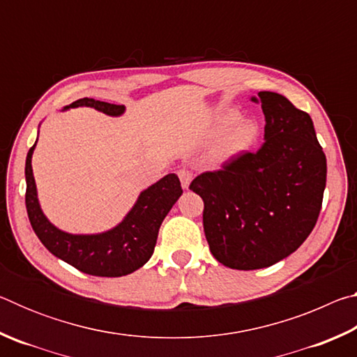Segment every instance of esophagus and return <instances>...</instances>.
<instances>
[{
	"instance_id": "1",
	"label": "esophagus",
	"mask_w": 357,
	"mask_h": 357,
	"mask_svg": "<svg viewBox=\"0 0 357 357\" xmlns=\"http://www.w3.org/2000/svg\"><path fill=\"white\" fill-rule=\"evenodd\" d=\"M178 176L181 179V185H183L184 189H189V185L192 183V173L187 170V168H183V170L178 172Z\"/></svg>"
}]
</instances>
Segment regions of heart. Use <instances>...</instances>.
<instances>
[{"label": "heart", "mask_w": 357, "mask_h": 357, "mask_svg": "<svg viewBox=\"0 0 357 357\" xmlns=\"http://www.w3.org/2000/svg\"><path fill=\"white\" fill-rule=\"evenodd\" d=\"M217 128L225 129L219 138V151L223 155H236L249 149L258 137V126L250 119H238L236 112H225Z\"/></svg>", "instance_id": "heart-1"}]
</instances>
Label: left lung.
<instances>
[{
  "mask_svg": "<svg viewBox=\"0 0 357 357\" xmlns=\"http://www.w3.org/2000/svg\"><path fill=\"white\" fill-rule=\"evenodd\" d=\"M250 100L261 104L263 146L190 184L204 202L211 253L239 271L268 268L299 249L318 220L328 173L309 114L277 93Z\"/></svg>",
  "mask_w": 357,
  "mask_h": 357,
  "instance_id": "1",
  "label": "left lung"
}]
</instances>
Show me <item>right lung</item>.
<instances>
[{
  "mask_svg": "<svg viewBox=\"0 0 357 357\" xmlns=\"http://www.w3.org/2000/svg\"><path fill=\"white\" fill-rule=\"evenodd\" d=\"M77 107L94 108L113 118H118L126 112L124 105H114L88 98L72 102L70 105L63 107L61 112ZM36 144L38 140L26 155L25 202L29 222L36 236L40 239L45 249L82 273L98 277L128 275L146 264L154 252L162 222L178 198L183 195L176 174H167L157 183L151 184L148 189L142 190L124 219L107 231L86 234L68 233L53 225L40 208L31 165Z\"/></svg>",
  "mask_w": 357,
  "mask_h": 357,
  "instance_id": "add662e5",
  "label": "right lung"
}]
</instances>
